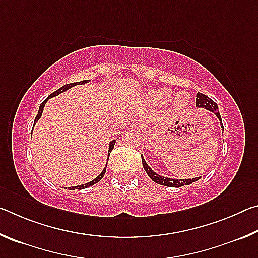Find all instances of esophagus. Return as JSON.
<instances>
[{"mask_svg": "<svg viewBox=\"0 0 258 258\" xmlns=\"http://www.w3.org/2000/svg\"><path fill=\"white\" fill-rule=\"evenodd\" d=\"M133 127H134V128H137V130H145V128L147 127V123H146V120H143V119H139V120H137V121H134Z\"/></svg>", "mask_w": 258, "mask_h": 258, "instance_id": "1", "label": "esophagus"}]
</instances>
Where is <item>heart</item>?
<instances>
[{"label":"heart","mask_w":258,"mask_h":258,"mask_svg":"<svg viewBox=\"0 0 258 258\" xmlns=\"http://www.w3.org/2000/svg\"><path fill=\"white\" fill-rule=\"evenodd\" d=\"M173 97L172 90L169 89H157L151 90L147 94L148 101L156 106H163V104L168 103L171 101ZM189 104V94L186 92L178 93L175 98H174V106L178 109H182Z\"/></svg>","instance_id":"b5f03b06"}]
</instances>
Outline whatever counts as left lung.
<instances>
[{
  "instance_id": "left-lung-1",
  "label": "left lung",
  "mask_w": 258,
  "mask_h": 258,
  "mask_svg": "<svg viewBox=\"0 0 258 258\" xmlns=\"http://www.w3.org/2000/svg\"><path fill=\"white\" fill-rule=\"evenodd\" d=\"M196 106L198 108H204V109H207V110L214 112L216 115V117L221 121V127L222 131H224L223 127V124H222V119H221V115L220 112H218V107L217 104L213 101L211 98H208L207 95H205L203 93H197V98H196ZM142 157V165H143V168H145V171L147 172L148 175L151 178L152 181L158 183V184L161 185H166V186H169V187H180L182 185H189L191 184L192 182H196L198 181L200 177H194V178H182V180H177V178H169V177H164L159 175V174H157L156 172L152 171V169L149 167V165L146 163V160L143 159V156Z\"/></svg>"
}]
</instances>
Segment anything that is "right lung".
<instances>
[{"instance_id":"add662e5","label":"right lung","mask_w":258,"mask_h":258,"mask_svg":"<svg viewBox=\"0 0 258 258\" xmlns=\"http://www.w3.org/2000/svg\"><path fill=\"white\" fill-rule=\"evenodd\" d=\"M87 82H89V80H86V81H81V82H78V83H71V84H66V85H63L62 87H60L59 90H56L55 92H53L52 94H50L49 97H47V98L44 100V101H43V102L41 103L40 108H38V112H37L36 117H35L34 125L36 124V121L41 118L42 112H43V109H44V106H45V103H46L47 100H49L50 98H53V97H55V95H58V94H60V93L64 92V91H67L68 89H71V87H73V86H75V85H80V84H85V83H87ZM115 142H116V140H112V141H111L110 143H109V149H108V160H109V156H110V152H111V151H112V149H113V146H115ZM106 168H107V164H106V167H104V168H103V171L101 172V174H100L99 176L95 177L94 180H92L91 182H87V183H85V184H82V185L71 186V187H68V190H75V189L82 190V189H85V187H89V186H91V185L95 184V183H98V182H99L100 180H101V178L104 176V173H106Z\"/></svg>"}]
</instances>
